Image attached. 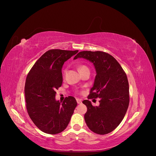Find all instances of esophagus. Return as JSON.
Wrapping results in <instances>:
<instances>
[{"label":"esophagus","mask_w":156,"mask_h":156,"mask_svg":"<svg viewBox=\"0 0 156 156\" xmlns=\"http://www.w3.org/2000/svg\"><path fill=\"white\" fill-rule=\"evenodd\" d=\"M76 102L78 104L82 103V101H81V99H76Z\"/></svg>","instance_id":"34e87169"}]
</instances>
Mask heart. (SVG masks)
I'll use <instances>...</instances> for the list:
<instances>
[{"instance_id": "heart-1", "label": "heart", "mask_w": 156, "mask_h": 156, "mask_svg": "<svg viewBox=\"0 0 156 156\" xmlns=\"http://www.w3.org/2000/svg\"><path fill=\"white\" fill-rule=\"evenodd\" d=\"M85 68H87L86 66H80V67H79L78 69H79V71H80L82 70V69H85Z\"/></svg>"}]
</instances>
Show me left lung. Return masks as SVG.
I'll return each instance as SVG.
<instances>
[{
    "instance_id": "8db88e82",
    "label": "left lung",
    "mask_w": 156,
    "mask_h": 156,
    "mask_svg": "<svg viewBox=\"0 0 156 156\" xmlns=\"http://www.w3.org/2000/svg\"><path fill=\"white\" fill-rule=\"evenodd\" d=\"M83 58L93 63L96 76L88 99L99 98V105H92L85 100L87 111L84 118L93 132L108 134L116 129L123 119L127 111L129 97L126 75L114 57L101 51H82L74 59Z\"/></svg>"
}]
</instances>
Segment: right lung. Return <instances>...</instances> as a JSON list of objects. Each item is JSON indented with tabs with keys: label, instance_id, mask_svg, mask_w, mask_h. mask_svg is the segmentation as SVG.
Segmentation results:
<instances>
[{
	"label": "right lung",
	"instance_id": "1",
	"mask_svg": "<svg viewBox=\"0 0 156 156\" xmlns=\"http://www.w3.org/2000/svg\"><path fill=\"white\" fill-rule=\"evenodd\" d=\"M78 51L52 49L44 53L28 73L24 95L28 115L43 132L57 134L68 125L77 102L66 97L62 103L55 100V90L62 85V68Z\"/></svg>",
	"mask_w": 156,
	"mask_h": 156
}]
</instances>
